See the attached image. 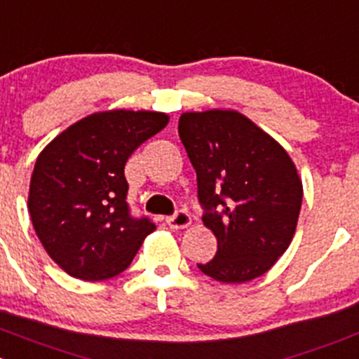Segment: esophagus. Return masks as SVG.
<instances>
[{"mask_svg":"<svg viewBox=\"0 0 359 359\" xmlns=\"http://www.w3.org/2000/svg\"><path fill=\"white\" fill-rule=\"evenodd\" d=\"M166 225L173 230L187 229V226L191 225V216L186 212V210H179V212L173 214V216L166 217Z\"/></svg>","mask_w":359,"mask_h":359,"instance_id":"34e87169","label":"esophagus"}]
</instances>
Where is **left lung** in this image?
<instances>
[{
	"label": "left lung",
	"mask_w": 359,
	"mask_h": 359,
	"mask_svg": "<svg viewBox=\"0 0 359 359\" xmlns=\"http://www.w3.org/2000/svg\"><path fill=\"white\" fill-rule=\"evenodd\" d=\"M179 136L198 180L203 225L217 251L200 271L221 283L255 280L296 233L303 182L287 150L236 109L180 115ZM224 205V212L215 209Z\"/></svg>",
	"instance_id": "1"
}]
</instances>
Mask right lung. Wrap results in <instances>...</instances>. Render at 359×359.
<instances>
[{
	"label": "right lung",
	"mask_w": 359,
	"mask_h": 359,
	"mask_svg": "<svg viewBox=\"0 0 359 359\" xmlns=\"http://www.w3.org/2000/svg\"><path fill=\"white\" fill-rule=\"evenodd\" d=\"M161 111L108 109L78 120L39 154L28 210L48 255L67 274L108 280L129 267L156 230L134 219L123 168L130 154L168 126Z\"/></svg>",
	"instance_id": "1"
}]
</instances>
